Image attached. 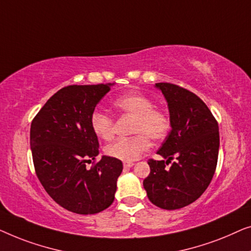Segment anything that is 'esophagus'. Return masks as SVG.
Masks as SVG:
<instances>
[{"instance_id": "34e87169", "label": "esophagus", "mask_w": 251, "mask_h": 251, "mask_svg": "<svg viewBox=\"0 0 251 251\" xmlns=\"http://www.w3.org/2000/svg\"><path fill=\"white\" fill-rule=\"evenodd\" d=\"M133 166H134V162H132V161H130V162H124V167L125 168H130V167H133Z\"/></svg>"}]
</instances>
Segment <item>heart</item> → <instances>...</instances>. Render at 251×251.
<instances>
[{
  "instance_id": "heart-1",
  "label": "heart",
  "mask_w": 251,
  "mask_h": 251,
  "mask_svg": "<svg viewBox=\"0 0 251 251\" xmlns=\"http://www.w3.org/2000/svg\"><path fill=\"white\" fill-rule=\"evenodd\" d=\"M114 107L124 115L133 116L132 133L129 139H118L105 147L104 152L114 159L130 162L136 160L150 148V141H160L167 136L171 121L164 111L154 109L151 99L142 93L130 92L114 101ZM91 127L99 139L109 141L114 137V121L110 116L94 111L91 116Z\"/></svg>"
}]
</instances>
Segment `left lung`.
I'll list each match as a JSON object with an SVG mask.
<instances>
[{"mask_svg":"<svg viewBox=\"0 0 251 251\" xmlns=\"http://www.w3.org/2000/svg\"><path fill=\"white\" fill-rule=\"evenodd\" d=\"M168 105L172 130L158 154L150 159V174L143 181L149 200L162 209H179L196 201L211 182L220 149L218 124L206 103L188 90L157 83ZM171 168L165 166L174 157Z\"/></svg>","mask_w":251,"mask_h":251,"instance_id":"left-lung-1","label":"left lung"}]
</instances>
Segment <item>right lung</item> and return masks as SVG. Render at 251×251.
<instances>
[{"instance_id": "1", "label": "right lung", "mask_w": 251, "mask_h": 251, "mask_svg": "<svg viewBox=\"0 0 251 251\" xmlns=\"http://www.w3.org/2000/svg\"><path fill=\"white\" fill-rule=\"evenodd\" d=\"M112 84L70 85L49 99L30 125L35 171L56 203L80 215L97 214L114 202L123 162L108 156L91 169L99 154L91 116Z\"/></svg>"}]
</instances>
